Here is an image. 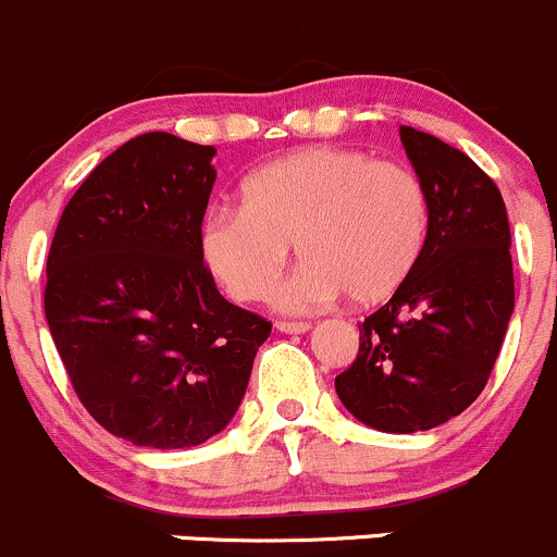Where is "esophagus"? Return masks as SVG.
Wrapping results in <instances>:
<instances>
[{
    "label": "esophagus",
    "instance_id": "1",
    "mask_svg": "<svg viewBox=\"0 0 557 557\" xmlns=\"http://www.w3.org/2000/svg\"><path fill=\"white\" fill-rule=\"evenodd\" d=\"M274 329L283 331V334H307L312 325L307 323V320H277V323H274Z\"/></svg>",
    "mask_w": 557,
    "mask_h": 557
}]
</instances>
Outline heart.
<instances>
[{"label":"heart","instance_id":"obj_1","mask_svg":"<svg viewBox=\"0 0 557 557\" xmlns=\"http://www.w3.org/2000/svg\"><path fill=\"white\" fill-rule=\"evenodd\" d=\"M243 207L201 223V258L232 299H267L290 245L305 267L277 290L285 312H310L342 294L356 307L391 299L429 243V190L412 166L363 150L312 145L267 161L243 180Z\"/></svg>","mask_w":557,"mask_h":557}]
</instances>
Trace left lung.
<instances>
[{
  "label": "left lung",
  "mask_w": 557,
  "mask_h": 557,
  "mask_svg": "<svg viewBox=\"0 0 557 557\" xmlns=\"http://www.w3.org/2000/svg\"><path fill=\"white\" fill-rule=\"evenodd\" d=\"M398 134L429 190V243L407 283L358 325V356L334 385L361 423L412 434L482 393L515 310V274L496 183L434 134Z\"/></svg>",
  "instance_id": "left-lung-1"
}]
</instances>
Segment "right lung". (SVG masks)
Instances as JSON below:
<instances>
[{
	"label": "right lung",
	"instance_id": "right-lung-1",
	"mask_svg": "<svg viewBox=\"0 0 557 557\" xmlns=\"http://www.w3.org/2000/svg\"><path fill=\"white\" fill-rule=\"evenodd\" d=\"M215 148L148 132L61 212L45 318L83 407L137 447L183 450L237 414L272 323L223 299L201 258Z\"/></svg>",
	"mask_w": 557,
	"mask_h": 557
}]
</instances>
